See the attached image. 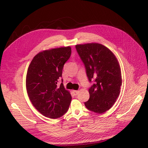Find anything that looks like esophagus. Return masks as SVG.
I'll return each instance as SVG.
<instances>
[{
  "label": "esophagus",
  "instance_id": "34e87169",
  "mask_svg": "<svg viewBox=\"0 0 148 148\" xmlns=\"http://www.w3.org/2000/svg\"><path fill=\"white\" fill-rule=\"evenodd\" d=\"M79 91H78V90H74V91H73V95L74 96H77L78 94L79 93Z\"/></svg>",
  "mask_w": 148,
  "mask_h": 148
}]
</instances>
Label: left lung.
<instances>
[{"label": "left lung", "mask_w": 148, "mask_h": 148, "mask_svg": "<svg viewBox=\"0 0 148 148\" xmlns=\"http://www.w3.org/2000/svg\"><path fill=\"white\" fill-rule=\"evenodd\" d=\"M76 49L83 62L89 82L94 83L89 89L86 108L102 114L110 109L119 97L122 75L117 58L106 46L98 43L78 44Z\"/></svg>", "instance_id": "left-lung-1"}]
</instances>
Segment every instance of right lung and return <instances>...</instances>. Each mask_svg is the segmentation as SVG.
I'll return each mask as SVG.
<instances>
[{"mask_svg":"<svg viewBox=\"0 0 148 148\" xmlns=\"http://www.w3.org/2000/svg\"><path fill=\"white\" fill-rule=\"evenodd\" d=\"M70 46L44 51L35 56L29 65L26 86L31 102L40 113L50 119H58L69 110L70 92L62 83L65 62L71 56Z\"/></svg>","mask_w":148,"mask_h":148,"instance_id":"right-lung-1","label":"right lung"}]
</instances>
